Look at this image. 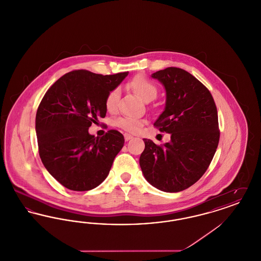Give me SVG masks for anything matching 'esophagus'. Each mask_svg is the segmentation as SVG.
I'll list each match as a JSON object with an SVG mask.
<instances>
[{"mask_svg":"<svg viewBox=\"0 0 261 261\" xmlns=\"http://www.w3.org/2000/svg\"><path fill=\"white\" fill-rule=\"evenodd\" d=\"M133 136H131V135H129V134H127V133H125L124 134V139L125 141H129L130 139H132Z\"/></svg>","mask_w":261,"mask_h":261,"instance_id":"obj_1","label":"esophagus"}]
</instances>
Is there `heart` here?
Wrapping results in <instances>:
<instances>
[{"label":"heart","mask_w":261,"mask_h":261,"mask_svg":"<svg viewBox=\"0 0 261 261\" xmlns=\"http://www.w3.org/2000/svg\"><path fill=\"white\" fill-rule=\"evenodd\" d=\"M128 87L145 101L152 100L158 95L156 85L144 75H137L134 78H132L128 83ZM118 99L119 89L114 88L109 92L105 100L107 110L110 112H113L117 107ZM115 125L128 133H138L142 129L144 121L134 117L123 116L115 120Z\"/></svg>","instance_id":"obj_1"}]
</instances>
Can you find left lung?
<instances>
[{
  "mask_svg": "<svg viewBox=\"0 0 261 261\" xmlns=\"http://www.w3.org/2000/svg\"><path fill=\"white\" fill-rule=\"evenodd\" d=\"M166 90L165 110L153 126L171 141L156 145L144 139L140 166L149 184L167 193L194 185L208 168L219 143L217 109L210 90L178 67L151 75Z\"/></svg>",
  "mask_w": 261,
  "mask_h": 261,
  "instance_id": "obj_1",
  "label": "left lung"
}]
</instances>
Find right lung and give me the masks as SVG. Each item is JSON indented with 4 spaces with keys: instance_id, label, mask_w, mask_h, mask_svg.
Here are the masks:
<instances>
[{
    "instance_id": "1",
    "label": "right lung",
    "mask_w": 261,
    "mask_h": 261,
    "mask_svg": "<svg viewBox=\"0 0 261 261\" xmlns=\"http://www.w3.org/2000/svg\"><path fill=\"white\" fill-rule=\"evenodd\" d=\"M127 75L73 70L58 79L44 95L35 120L39 155L62 186L89 191L110 173L114 158L124 145V137L112 129L96 138L88 129L106 116L107 95Z\"/></svg>"
}]
</instances>
